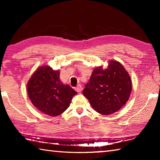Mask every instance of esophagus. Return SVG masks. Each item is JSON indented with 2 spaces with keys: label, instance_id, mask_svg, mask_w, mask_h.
Wrapping results in <instances>:
<instances>
[{
  "label": "esophagus",
  "instance_id": "1",
  "mask_svg": "<svg viewBox=\"0 0 160 160\" xmlns=\"http://www.w3.org/2000/svg\"><path fill=\"white\" fill-rule=\"evenodd\" d=\"M82 86H81L80 85H78L77 88H75V91H76L77 92H80L82 91Z\"/></svg>",
  "mask_w": 160,
  "mask_h": 160
}]
</instances>
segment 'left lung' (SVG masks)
Listing matches in <instances>:
<instances>
[{"mask_svg":"<svg viewBox=\"0 0 160 160\" xmlns=\"http://www.w3.org/2000/svg\"><path fill=\"white\" fill-rule=\"evenodd\" d=\"M132 81L119 62L109 61L106 69L94 68L82 93L92 107L103 115L115 113L128 102Z\"/></svg>","mask_w":160,"mask_h":160,"instance_id":"obj_1","label":"left lung"}]
</instances>
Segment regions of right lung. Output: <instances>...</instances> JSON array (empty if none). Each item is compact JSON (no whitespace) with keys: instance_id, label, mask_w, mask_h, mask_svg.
<instances>
[{"instance_id":"obj_1","label":"right lung","mask_w":160,"mask_h":160,"mask_svg":"<svg viewBox=\"0 0 160 160\" xmlns=\"http://www.w3.org/2000/svg\"><path fill=\"white\" fill-rule=\"evenodd\" d=\"M27 90L34 106L51 116L63 113L77 94L71 87L62 83L58 70L48 66L37 69L28 81Z\"/></svg>"}]
</instances>
